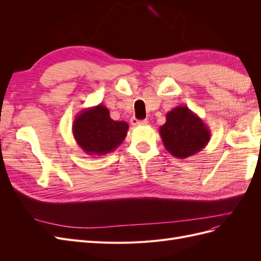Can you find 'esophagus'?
Segmentation results:
<instances>
[{"label": "esophagus", "instance_id": "1", "mask_svg": "<svg viewBox=\"0 0 261 261\" xmlns=\"http://www.w3.org/2000/svg\"><path fill=\"white\" fill-rule=\"evenodd\" d=\"M130 124L133 125V126H137V125H147L148 124V121L147 120H143V121H138L137 118H135V117H133L132 120H130Z\"/></svg>", "mask_w": 261, "mask_h": 261}]
</instances>
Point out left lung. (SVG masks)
Segmentation results:
<instances>
[{
  "instance_id": "left-lung-1",
  "label": "left lung",
  "mask_w": 261,
  "mask_h": 261,
  "mask_svg": "<svg viewBox=\"0 0 261 261\" xmlns=\"http://www.w3.org/2000/svg\"><path fill=\"white\" fill-rule=\"evenodd\" d=\"M167 122L159 134L168 151L177 159H186L206 147L211 137L207 124L186 106L167 113Z\"/></svg>"
}]
</instances>
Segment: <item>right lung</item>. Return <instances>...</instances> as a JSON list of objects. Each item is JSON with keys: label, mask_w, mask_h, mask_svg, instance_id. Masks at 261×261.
Wrapping results in <instances>:
<instances>
[{"label": "right lung", "mask_w": 261, "mask_h": 261, "mask_svg": "<svg viewBox=\"0 0 261 261\" xmlns=\"http://www.w3.org/2000/svg\"><path fill=\"white\" fill-rule=\"evenodd\" d=\"M73 136L77 145L89 155H105L114 151L127 135L128 124L113 121L102 103L84 109L75 117Z\"/></svg>", "instance_id": "obj_1"}]
</instances>
